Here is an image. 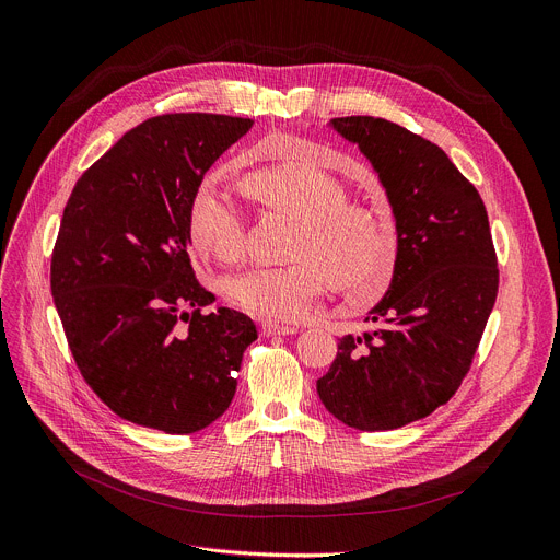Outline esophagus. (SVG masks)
<instances>
[{"mask_svg":"<svg viewBox=\"0 0 560 560\" xmlns=\"http://www.w3.org/2000/svg\"><path fill=\"white\" fill-rule=\"evenodd\" d=\"M296 328L294 326H285V324H272V322H264L261 324V335L266 337H275V335H294Z\"/></svg>","mask_w":560,"mask_h":560,"instance_id":"1","label":"esophagus"}]
</instances>
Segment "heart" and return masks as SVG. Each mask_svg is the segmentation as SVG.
Returning <instances> with one entry per match:
<instances>
[{
    "mask_svg": "<svg viewBox=\"0 0 560 560\" xmlns=\"http://www.w3.org/2000/svg\"><path fill=\"white\" fill-rule=\"evenodd\" d=\"M283 161L247 176L245 187L268 208L299 221L294 264L249 268L223 283L241 311L275 322L306 315L328 283L354 301L380 296L397 266L390 219L369 202H352L348 183L324 167L328 149L303 138L272 142ZM245 217L217 185L200 187L189 210V238L198 257L238 261L245 252Z\"/></svg>",
    "mask_w": 560,
    "mask_h": 560,
    "instance_id": "1",
    "label": "heart"
}]
</instances>
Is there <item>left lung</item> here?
<instances>
[{"mask_svg": "<svg viewBox=\"0 0 560 560\" xmlns=\"http://www.w3.org/2000/svg\"><path fill=\"white\" fill-rule=\"evenodd\" d=\"M386 189L397 228L377 324L346 335L317 380L328 413L360 431H390L431 416L471 369L498 294V259L478 189L431 140L373 116L332 118Z\"/></svg>", "mask_w": 560, "mask_h": 560, "instance_id": "1", "label": "left lung"}]
</instances>
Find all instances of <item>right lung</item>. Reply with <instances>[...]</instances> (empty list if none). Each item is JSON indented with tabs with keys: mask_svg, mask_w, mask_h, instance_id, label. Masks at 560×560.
Returning <instances> with one entry per match:
<instances>
[{
	"mask_svg": "<svg viewBox=\"0 0 560 560\" xmlns=\"http://www.w3.org/2000/svg\"><path fill=\"white\" fill-rule=\"evenodd\" d=\"M254 120L165 114L127 131L75 183L50 257V292L73 360L109 409L140 427L194 433L221 418L257 326L202 313L191 200ZM186 326L183 327L182 324Z\"/></svg>",
	"mask_w": 560,
	"mask_h": 560,
	"instance_id": "1",
	"label": "right lung"
}]
</instances>
